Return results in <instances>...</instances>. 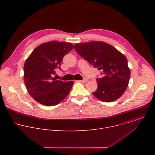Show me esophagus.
<instances>
[{
    "instance_id": "34e87169",
    "label": "esophagus",
    "mask_w": 155,
    "mask_h": 155,
    "mask_svg": "<svg viewBox=\"0 0 155 155\" xmlns=\"http://www.w3.org/2000/svg\"><path fill=\"white\" fill-rule=\"evenodd\" d=\"M87 78H84L83 80H78V81H79V82H81V83H85V82H86V81H87Z\"/></svg>"
}]
</instances>
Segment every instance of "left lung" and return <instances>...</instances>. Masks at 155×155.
<instances>
[{
	"instance_id": "left-lung-1",
	"label": "left lung",
	"mask_w": 155,
	"mask_h": 155,
	"mask_svg": "<svg viewBox=\"0 0 155 155\" xmlns=\"http://www.w3.org/2000/svg\"><path fill=\"white\" fill-rule=\"evenodd\" d=\"M77 53L101 71L97 78V89L93 94L102 102H113L120 97L128 86L130 71L126 56L104 41L76 43Z\"/></svg>"
}]
</instances>
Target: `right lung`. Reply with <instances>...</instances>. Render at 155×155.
Here are the masks:
<instances>
[{"mask_svg":"<svg viewBox=\"0 0 155 155\" xmlns=\"http://www.w3.org/2000/svg\"><path fill=\"white\" fill-rule=\"evenodd\" d=\"M71 43L52 41L43 43L31 53L24 65V80L31 96L46 106L58 104L67 97L74 81H62L53 78L60 68L64 56L71 51Z\"/></svg>","mask_w":155,"mask_h":155,"instance_id":"1","label":"right lung"}]
</instances>
